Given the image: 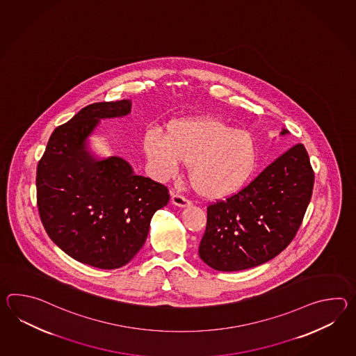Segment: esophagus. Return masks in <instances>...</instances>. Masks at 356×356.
<instances>
[{"label": "esophagus", "mask_w": 356, "mask_h": 356, "mask_svg": "<svg viewBox=\"0 0 356 356\" xmlns=\"http://www.w3.org/2000/svg\"><path fill=\"white\" fill-rule=\"evenodd\" d=\"M171 202H172L174 206L180 207V208H185V207H189L191 204L189 199H186V197H184L182 195H179V194H172Z\"/></svg>", "instance_id": "obj_1"}]
</instances>
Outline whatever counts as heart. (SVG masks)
I'll return each mask as SVG.
<instances>
[{"instance_id": "obj_1", "label": "heart", "mask_w": 356, "mask_h": 356, "mask_svg": "<svg viewBox=\"0 0 356 356\" xmlns=\"http://www.w3.org/2000/svg\"><path fill=\"white\" fill-rule=\"evenodd\" d=\"M144 152L154 175L167 180L180 163L189 165V181L199 195L223 199L241 189L257 165L253 136L213 118L175 121L166 136L149 131Z\"/></svg>"}]
</instances>
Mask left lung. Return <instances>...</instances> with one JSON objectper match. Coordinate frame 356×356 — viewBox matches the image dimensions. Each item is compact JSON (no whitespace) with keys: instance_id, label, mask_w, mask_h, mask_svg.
Wrapping results in <instances>:
<instances>
[{"instance_id":"1","label":"left lung","mask_w":356,"mask_h":356,"mask_svg":"<svg viewBox=\"0 0 356 356\" xmlns=\"http://www.w3.org/2000/svg\"><path fill=\"white\" fill-rule=\"evenodd\" d=\"M287 134L282 127L280 136ZM313 185L307 149L296 144L241 191L208 207L200 259L222 272L254 268L273 259L300 227Z\"/></svg>"}]
</instances>
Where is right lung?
I'll list each match as a JSON object with an SVG mask.
<instances>
[{"instance_id": "right-lung-1", "label": "right lung", "mask_w": 356, "mask_h": 356, "mask_svg": "<svg viewBox=\"0 0 356 356\" xmlns=\"http://www.w3.org/2000/svg\"><path fill=\"white\" fill-rule=\"evenodd\" d=\"M130 112V99L81 108L56 127L37 167L38 211L48 236L95 268L131 261L147 240L153 214L170 200L165 185L135 175L125 159H99L89 148L101 120Z\"/></svg>"}]
</instances>
